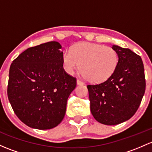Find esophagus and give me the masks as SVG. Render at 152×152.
<instances>
[{"label":"esophagus","instance_id":"1","mask_svg":"<svg viewBox=\"0 0 152 152\" xmlns=\"http://www.w3.org/2000/svg\"><path fill=\"white\" fill-rule=\"evenodd\" d=\"M76 84H77V85H84V83L83 82V81H81L78 79V80L76 81Z\"/></svg>","mask_w":152,"mask_h":152}]
</instances>
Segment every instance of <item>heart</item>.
<instances>
[{
    "label": "heart",
    "mask_w": 152,
    "mask_h": 152,
    "mask_svg": "<svg viewBox=\"0 0 152 152\" xmlns=\"http://www.w3.org/2000/svg\"><path fill=\"white\" fill-rule=\"evenodd\" d=\"M64 69L73 75L80 66L81 75L91 82L100 83L109 79L119 61L113 48L89 42L73 45L71 52L65 51L62 57Z\"/></svg>",
    "instance_id": "b5f03b06"
}]
</instances>
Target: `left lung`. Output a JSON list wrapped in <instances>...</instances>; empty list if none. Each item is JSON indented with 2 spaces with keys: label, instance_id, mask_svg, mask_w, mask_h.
I'll list each match as a JSON object with an SVG mask.
<instances>
[{
  "label": "left lung",
  "instance_id": "1",
  "mask_svg": "<svg viewBox=\"0 0 152 152\" xmlns=\"http://www.w3.org/2000/svg\"><path fill=\"white\" fill-rule=\"evenodd\" d=\"M119 57L112 76L99 84L87 85L92 116L98 122L116 125L130 119L140 104L146 89L140 56L129 49L112 45Z\"/></svg>",
  "mask_w": 152,
  "mask_h": 152
}]
</instances>
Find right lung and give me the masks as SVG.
<instances>
[{
	"label": "right lung",
	"mask_w": 152,
	"mask_h": 152,
	"mask_svg": "<svg viewBox=\"0 0 152 152\" xmlns=\"http://www.w3.org/2000/svg\"><path fill=\"white\" fill-rule=\"evenodd\" d=\"M62 46L49 41L28 48L9 69L8 97L14 113L32 128L48 130L63 119L76 80L65 73Z\"/></svg>",
	"instance_id": "obj_1"
}]
</instances>
